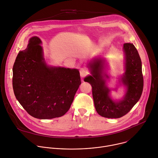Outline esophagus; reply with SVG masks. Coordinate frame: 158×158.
I'll list each match as a JSON object with an SVG mask.
<instances>
[{
	"label": "esophagus",
	"instance_id": "34e87169",
	"mask_svg": "<svg viewBox=\"0 0 158 158\" xmlns=\"http://www.w3.org/2000/svg\"><path fill=\"white\" fill-rule=\"evenodd\" d=\"M89 74V71L85 68H81L80 69V75L82 77H84Z\"/></svg>",
	"mask_w": 158,
	"mask_h": 158
}]
</instances>
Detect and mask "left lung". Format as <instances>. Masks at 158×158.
<instances>
[{
    "instance_id": "1",
    "label": "left lung",
    "mask_w": 158,
    "mask_h": 158,
    "mask_svg": "<svg viewBox=\"0 0 158 158\" xmlns=\"http://www.w3.org/2000/svg\"><path fill=\"white\" fill-rule=\"evenodd\" d=\"M123 48L126 58V72L122 81L127 87V92L123 100L116 102L109 96L110 90L105 85L101 60L89 64L93 76L85 79V81L92 85L96 110L100 116L104 118H119L124 116L138 102L143 93L144 81L142 63L138 52L131 43H124ZM105 76L107 77V75Z\"/></svg>"
}]
</instances>
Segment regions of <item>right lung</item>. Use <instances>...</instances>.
<instances>
[{
	"label": "right lung",
	"instance_id": "obj_1",
	"mask_svg": "<svg viewBox=\"0 0 158 158\" xmlns=\"http://www.w3.org/2000/svg\"><path fill=\"white\" fill-rule=\"evenodd\" d=\"M40 39H30L18 54L13 66L12 85L21 106L34 118H59L69 110L81 84L79 71L49 67L43 57Z\"/></svg>",
	"mask_w": 158,
	"mask_h": 158
}]
</instances>
